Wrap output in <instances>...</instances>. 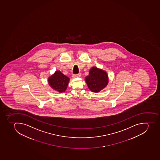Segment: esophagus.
I'll return each mask as SVG.
<instances>
[{
    "label": "esophagus",
    "mask_w": 160,
    "mask_h": 160,
    "mask_svg": "<svg viewBox=\"0 0 160 160\" xmlns=\"http://www.w3.org/2000/svg\"><path fill=\"white\" fill-rule=\"evenodd\" d=\"M81 76V73H78V74H73L72 75V77L73 78H78V77H80Z\"/></svg>",
    "instance_id": "34e87169"
}]
</instances>
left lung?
I'll return each mask as SVG.
<instances>
[{
	"label": "left lung",
	"mask_w": 160,
	"mask_h": 160,
	"mask_svg": "<svg viewBox=\"0 0 160 160\" xmlns=\"http://www.w3.org/2000/svg\"><path fill=\"white\" fill-rule=\"evenodd\" d=\"M88 88L92 92L97 93L103 89L108 82V75L103 70L93 67L89 71V75L85 78Z\"/></svg>",
	"instance_id": "8db88e82"
}]
</instances>
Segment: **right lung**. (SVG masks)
<instances>
[{
	"label": "right lung",
	"instance_id": "right-lung-1",
	"mask_svg": "<svg viewBox=\"0 0 160 160\" xmlns=\"http://www.w3.org/2000/svg\"><path fill=\"white\" fill-rule=\"evenodd\" d=\"M48 84L52 89L60 93L64 92L67 89L69 78L60 71H56L48 79Z\"/></svg>",
	"mask_w": 160,
	"mask_h": 160
}]
</instances>
